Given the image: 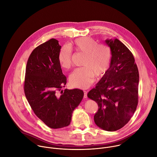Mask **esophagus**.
<instances>
[{
  "instance_id": "1",
  "label": "esophagus",
  "mask_w": 157,
  "mask_h": 157,
  "mask_svg": "<svg viewBox=\"0 0 157 157\" xmlns=\"http://www.w3.org/2000/svg\"><path fill=\"white\" fill-rule=\"evenodd\" d=\"M87 94L86 91H84V98H87Z\"/></svg>"
}]
</instances>
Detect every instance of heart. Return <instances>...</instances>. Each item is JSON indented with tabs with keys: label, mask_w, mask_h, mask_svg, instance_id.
Wrapping results in <instances>:
<instances>
[{
	"label": "heart",
	"mask_w": 157,
	"mask_h": 157,
	"mask_svg": "<svg viewBox=\"0 0 157 157\" xmlns=\"http://www.w3.org/2000/svg\"><path fill=\"white\" fill-rule=\"evenodd\" d=\"M78 52L84 54L82 65L70 75V82L75 87L86 89L98 77L104 76L109 70L112 59L110 48L105 44H98L91 37H80L73 42ZM72 52L66 45L61 47L58 54V61L64 69H69L72 64Z\"/></svg>",
	"instance_id": "heart-1"
}]
</instances>
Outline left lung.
I'll use <instances>...</instances> for the list:
<instances>
[{
	"instance_id": "1",
	"label": "left lung",
	"mask_w": 157,
	"mask_h": 157,
	"mask_svg": "<svg viewBox=\"0 0 157 157\" xmlns=\"http://www.w3.org/2000/svg\"><path fill=\"white\" fill-rule=\"evenodd\" d=\"M112 52L109 70L87 97L98 105L95 124L106 131L122 128L135 113L139 102V74L135 59L118 39L106 40Z\"/></svg>"
}]
</instances>
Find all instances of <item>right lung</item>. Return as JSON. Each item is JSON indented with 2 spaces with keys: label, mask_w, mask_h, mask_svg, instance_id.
Segmentation results:
<instances>
[{
  "label": "right lung",
  "mask_w": 157,
  "mask_h": 157,
  "mask_svg": "<svg viewBox=\"0 0 157 157\" xmlns=\"http://www.w3.org/2000/svg\"><path fill=\"white\" fill-rule=\"evenodd\" d=\"M60 49L55 38L35 48L27 61L24 81L25 94L33 113L52 128L69 125L73 110L84 96L79 89H64L58 94L66 84L58 61Z\"/></svg>",
  "instance_id": "1"
}]
</instances>
